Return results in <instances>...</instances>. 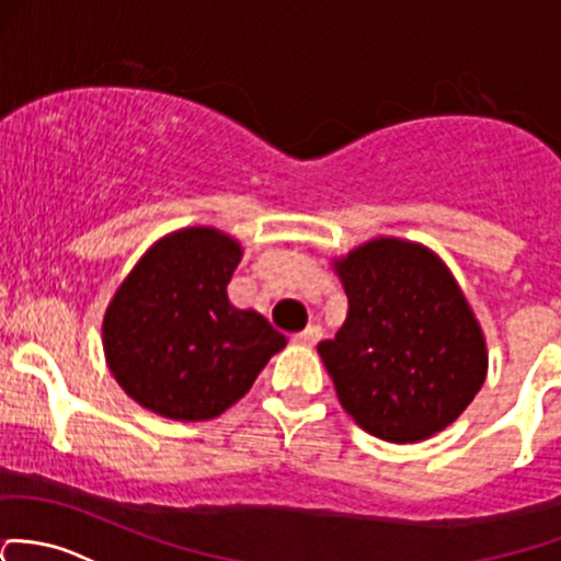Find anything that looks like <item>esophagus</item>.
I'll return each instance as SVG.
<instances>
[{
    "instance_id": "34e87169",
    "label": "esophagus",
    "mask_w": 561,
    "mask_h": 561,
    "mask_svg": "<svg viewBox=\"0 0 561 561\" xmlns=\"http://www.w3.org/2000/svg\"><path fill=\"white\" fill-rule=\"evenodd\" d=\"M322 335H325V333H322V328H320V325H309L306 330H300V333L296 335V341H298V344L314 346L317 341L322 339Z\"/></svg>"
}]
</instances>
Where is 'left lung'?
I'll use <instances>...</instances> for the list:
<instances>
[{
  "label": "left lung",
  "instance_id": "obj_1",
  "mask_svg": "<svg viewBox=\"0 0 561 561\" xmlns=\"http://www.w3.org/2000/svg\"><path fill=\"white\" fill-rule=\"evenodd\" d=\"M333 265L350 311L317 352L346 414L389 444L449 427L479 394L489 359L446 263L427 247L381 236Z\"/></svg>",
  "mask_w": 561,
  "mask_h": 561
}]
</instances>
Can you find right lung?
I'll return each mask as SVG.
<instances>
[{
    "instance_id": "obj_1",
    "label": "right lung",
    "mask_w": 561,
    "mask_h": 561,
    "mask_svg": "<svg viewBox=\"0 0 561 561\" xmlns=\"http://www.w3.org/2000/svg\"><path fill=\"white\" fill-rule=\"evenodd\" d=\"M241 244L217 228L163 236L117 287L104 314V357L128 398L167 420L204 422L231 409L287 339L228 282Z\"/></svg>"
}]
</instances>
